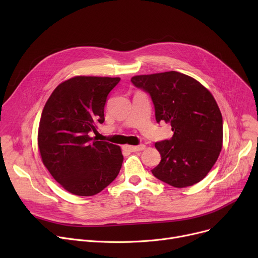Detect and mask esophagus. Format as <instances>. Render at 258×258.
Wrapping results in <instances>:
<instances>
[{"label":"esophagus","mask_w":258,"mask_h":258,"mask_svg":"<svg viewBox=\"0 0 258 258\" xmlns=\"http://www.w3.org/2000/svg\"><path fill=\"white\" fill-rule=\"evenodd\" d=\"M144 148H145L144 144H140L138 146H131V145L124 146V150H126L128 152H140V151H143Z\"/></svg>","instance_id":"1"}]
</instances>
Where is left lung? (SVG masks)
I'll list each match as a JSON object with an SVG mask.
<instances>
[{
    "mask_svg": "<svg viewBox=\"0 0 258 258\" xmlns=\"http://www.w3.org/2000/svg\"><path fill=\"white\" fill-rule=\"evenodd\" d=\"M131 81L150 94L156 120L171 125L173 136L156 142L161 155L153 174L183 188L204 179L223 146V118L212 94L195 78L169 71L137 75Z\"/></svg>",
    "mask_w": 258,
    "mask_h": 258,
    "instance_id": "left-lung-1",
    "label": "left lung"
}]
</instances>
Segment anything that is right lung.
I'll return each instance as SVG.
<instances>
[{"label": "right lung", "mask_w": 258, "mask_h": 258, "mask_svg": "<svg viewBox=\"0 0 258 258\" xmlns=\"http://www.w3.org/2000/svg\"><path fill=\"white\" fill-rule=\"evenodd\" d=\"M119 81V77L75 76L58 85L44 106L39 154L52 177L73 195H97L120 171V147L90 137L103 123L106 97Z\"/></svg>", "instance_id": "obj_1"}]
</instances>
